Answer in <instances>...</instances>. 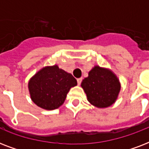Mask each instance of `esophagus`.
Listing matches in <instances>:
<instances>
[{"instance_id":"34e87169","label":"esophagus","mask_w":149,"mask_h":149,"mask_svg":"<svg viewBox=\"0 0 149 149\" xmlns=\"http://www.w3.org/2000/svg\"><path fill=\"white\" fill-rule=\"evenodd\" d=\"M82 78H79V79H77V84H78V85H80L81 84V82H82Z\"/></svg>"}]
</instances>
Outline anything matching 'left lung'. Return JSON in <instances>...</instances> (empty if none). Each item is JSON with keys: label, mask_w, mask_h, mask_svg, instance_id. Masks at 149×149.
<instances>
[{"label": "left lung", "mask_w": 149, "mask_h": 149, "mask_svg": "<svg viewBox=\"0 0 149 149\" xmlns=\"http://www.w3.org/2000/svg\"><path fill=\"white\" fill-rule=\"evenodd\" d=\"M87 100L96 107L105 108L115 103L120 90L118 77L111 70L95 65L81 83Z\"/></svg>", "instance_id": "left-lung-1"}]
</instances>
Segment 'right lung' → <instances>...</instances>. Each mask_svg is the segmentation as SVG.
Here are the masks:
<instances>
[{"label": "right lung", "instance_id": "1", "mask_svg": "<svg viewBox=\"0 0 149 149\" xmlns=\"http://www.w3.org/2000/svg\"><path fill=\"white\" fill-rule=\"evenodd\" d=\"M77 85L71 73L54 65L38 71L29 79L28 86L31 100L41 108L52 111L63 105L70 88Z\"/></svg>", "mask_w": 149, "mask_h": 149}]
</instances>
